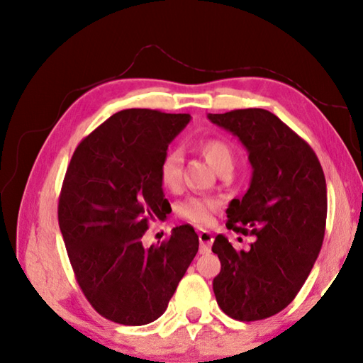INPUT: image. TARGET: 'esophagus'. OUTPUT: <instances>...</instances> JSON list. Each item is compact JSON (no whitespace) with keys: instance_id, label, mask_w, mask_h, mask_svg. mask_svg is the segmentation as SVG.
I'll return each mask as SVG.
<instances>
[{"instance_id":"esophagus-1","label":"esophagus","mask_w":363,"mask_h":363,"mask_svg":"<svg viewBox=\"0 0 363 363\" xmlns=\"http://www.w3.org/2000/svg\"><path fill=\"white\" fill-rule=\"evenodd\" d=\"M199 240H200V253L201 255H208L211 251V243H213V233L208 230H201L199 233Z\"/></svg>"}]
</instances>
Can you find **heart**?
Instances as JSON below:
<instances>
[{
    "label": "heart",
    "mask_w": 363,
    "mask_h": 363,
    "mask_svg": "<svg viewBox=\"0 0 363 363\" xmlns=\"http://www.w3.org/2000/svg\"><path fill=\"white\" fill-rule=\"evenodd\" d=\"M200 152L208 160L214 169H218L220 164L232 163V149L230 145L223 139H206L199 144ZM182 158L177 150H169L164 153V157L160 162L158 179L163 189L174 192L179 189L182 179ZM219 208V201L214 199H201V196H189L177 205L176 211L181 218L190 220V223L206 225L211 223L213 214Z\"/></svg>",
    "instance_id": "obj_1"
}]
</instances>
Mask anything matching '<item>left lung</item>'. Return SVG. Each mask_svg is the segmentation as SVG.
<instances>
[{
    "label": "left lung",
    "instance_id": "8db88e82",
    "mask_svg": "<svg viewBox=\"0 0 363 363\" xmlns=\"http://www.w3.org/2000/svg\"><path fill=\"white\" fill-rule=\"evenodd\" d=\"M208 120L240 139L253 168L247 194L225 210V225L255 242L235 250L223 233L214 238L220 272L213 291L229 317L262 320L291 303L314 267L327 223V182L311 145L269 110L208 113Z\"/></svg>",
    "mask_w": 363,
    "mask_h": 363
}]
</instances>
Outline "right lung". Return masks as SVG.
Segmentation results:
<instances>
[{
    "instance_id": "right-lung-1",
    "label": "right lung",
    "mask_w": 363,
    "mask_h": 363,
    "mask_svg": "<svg viewBox=\"0 0 363 363\" xmlns=\"http://www.w3.org/2000/svg\"><path fill=\"white\" fill-rule=\"evenodd\" d=\"M189 121V113L121 110L78 144L67 168L60 232L79 288L112 322L157 320L199 251L189 224L157 247L143 245L152 220L171 213L158 168Z\"/></svg>"
}]
</instances>
